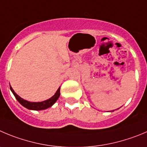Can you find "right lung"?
<instances>
[{
    "mask_svg": "<svg viewBox=\"0 0 147 147\" xmlns=\"http://www.w3.org/2000/svg\"><path fill=\"white\" fill-rule=\"evenodd\" d=\"M10 89H11V92H13V95L15 96L16 100H17L18 101H19V102L22 105H23L24 107H26V108L27 109H29V110H41L51 107V106L57 101V100H58V97H59L60 96V89H61V88L59 87V89L57 90L56 93H55L51 98H50L47 100H45V101L40 102H31L26 101V100L21 98L18 94H16V92H14V90L12 89V87L11 86H10Z\"/></svg>",
    "mask_w": 147,
    "mask_h": 147,
    "instance_id": "add662e5",
    "label": "right lung"
}]
</instances>
